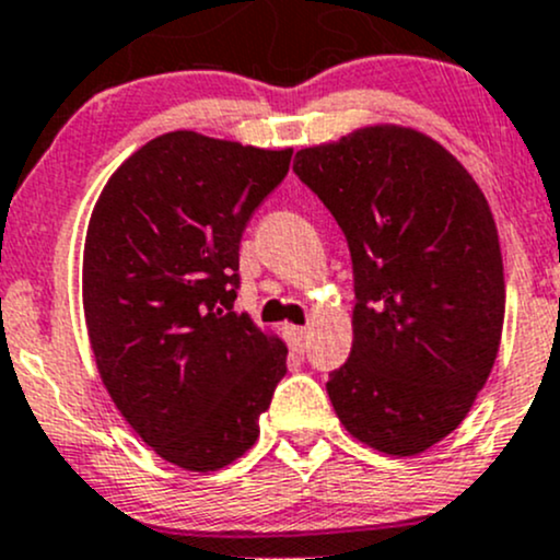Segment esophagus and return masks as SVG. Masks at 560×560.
Wrapping results in <instances>:
<instances>
[{"label":"esophagus","instance_id":"esophagus-1","mask_svg":"<svg viewBox=\"0 0 560 560\" xmlns=\"http://www.w3.org/2000/svg\"><path fill=\"white\" fill-rule=\"evenodd\" d=\"M284 335H287V342H290L292 350L303 353L305 342H308V329H305V327H294V324H287Z\"/></svg>","mask_w":560,"mask_h":560}]
</instances>
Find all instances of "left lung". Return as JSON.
<instances>
[{
    "mask_svg": "<svg viewBox=\"0 0 560 560\" xmlns=\"http://www.w3.org/2000/svg\"><path fill=\"white\" fill-rule=\"evenodd\" d=\"M294 172L353 260V348L329 374L361 444L415 457L465 420L505 322L494 218L470 172L428 135L374 125L298 151Z\"/></svg>",
    "mask_w": 560,
    "mask_h": 560,
    "instance_id": "8db88e82",
    "label": "left lung"
}]
</instances>
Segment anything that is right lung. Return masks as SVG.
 I'll list each match as a JSON object with an SVG mask.
<instances>
[{
  "instance_id": "obj_1",
  "label": "right lung",
  "mask_w": 560,
  "mask_h": 560,
  "mask_svg": "<svg viewBox=\"0 0 560 560\" xmlns=\"http://www.w3.org/2000/svg\"><path fill=\"white\" fill-rule=\"evenodd\" d=\"M268 151L177 130L108 177L84 238L82 300L108 396L167 463L231 465L260 435L287 346L233 311L238 244L290 170Z\"/></svg>"
}]
</instances>
